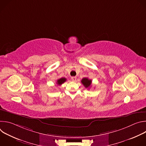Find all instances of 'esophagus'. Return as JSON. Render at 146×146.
<instances>
[{"instance_id":"34e87169","label":"esophagus","mask_w":146,"mask_h":146,"mask_svg":"<svg viewBox=\"0 0 146 146\" xmlns=\"http://www.w3.org/2000/svg\"><path fill=\"white\" fill-rule=\"evenodd\" d=\"M71 79H72V80L73 81H75L76 80V79H77V77H72Z\"/></svg>"}]
</instances>
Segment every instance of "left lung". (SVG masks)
I'll use <instances>...</instances> for the list:
<instances>
[{"instance_id":"1","label":"left lung","mask_w":146,"mask_h":146,"mask_svg":"<svg viewBox=\"0 0 146 146\" xmlns=\"http://www.w3.org/2000/svg\"><path fill=\"white\" fill-rule=\"evenodd\" d=\"M81 83L84 85V86L86 88H89L91 86V83H92V80L88 79V78H83L81 80Z\"/></svg>"}]
</instances>
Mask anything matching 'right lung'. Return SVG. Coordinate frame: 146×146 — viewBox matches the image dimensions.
<instances>
[{"label":"right lung","mask_w":146,"mask_h":146,"mask_svg":"<svg viewBox=\"0 0 146 146\" xmlns=\"http://www.w3.org/2000/svg\"><path fill=\"white\" fill-rule=\"evenodd\" d=\"M66 81V78H61L58 79V80H57L56 84H57V85L59 86V85H61V84H63V83H64V82H65Z\"/></svg>","instance_id":"1"}]
</instances>
